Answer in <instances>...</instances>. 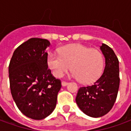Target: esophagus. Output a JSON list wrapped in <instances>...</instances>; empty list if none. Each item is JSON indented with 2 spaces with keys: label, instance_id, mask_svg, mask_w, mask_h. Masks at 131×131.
Here are the masks:
<instances>
[{
  "label": "esophagus",
  "instance_id": "esophagus-1",
  "mask_svg": "<svg viewBox=\"0 0 131 131\" xmlns=\"http://www.w3.org/2000/svg\"><path fill=\"white\" fill-rule=\"evenodd\" d=\"M68 84V82H62V87H65V86H67Z\"/></svg>",
  "mask_w": 131,
  "mask_h": 131
}]
</instances>
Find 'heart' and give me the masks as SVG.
I'll return each instance as SVG.
<instances>
[{"label": "heart", "instance_id": "obj_1", "mask_svg": "<svg viewBox=\"0 0 131 131\" xmlns=\"http://www.w3.org/2000/svg\"><path fill=\"white\" fill-rule=\"evenodd\" d=\"M59 54L51 52L47 57L48 67L57 78L71 67L74 78L80 79L83 84H89L95 81L103 71V54L97 49H90L80 43H72L62 47Z\"/></svg>", "mask_w": 131, "mask_h": 131}]
</instances>
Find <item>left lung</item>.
<instances>
[{
	"mask_svg": "<svg viewBox=\"0 0 131 131\" xmlns=\"http://www.w3.org/2000/svg\"><path fill=\"white\" fill-rule=\"evenodd\" d=\"M100 48L105 59L103 73L92 85L80 88L75 100L79 108L92 118L102 117L112 109L120 84L118 57L106 44Z\"/></svg>",
	"mask_w": 131,
	"mask_h": 131,
	"instance_id": "left-lung-1",
	"label": "left lung"
}]
</instances>
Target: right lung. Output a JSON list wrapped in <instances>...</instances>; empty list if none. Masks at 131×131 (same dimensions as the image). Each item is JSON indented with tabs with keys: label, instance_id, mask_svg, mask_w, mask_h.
Segmentation results:
<instances>
[{
	"label": "right lung",
	"instance_id": "obj_1",
	"mask_svg": "<svg viewBox=\"0 0 131 131\" xmlns=\"http://www.w3.org/2000/svg\"><path fill=\"white\" fill-rule=\"evenodd\" d=\"M47 39L31 38L13 52L8 67L10 88L18 108L34 120L47 118L57 105L62 84L48 69Z\"/></svg>",
	"mask_w": 131,
	"mask_h": 131
}]
</instances>
